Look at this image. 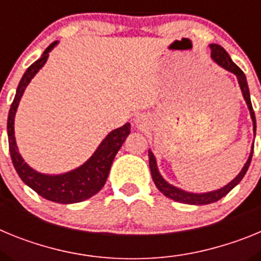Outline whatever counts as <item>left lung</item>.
<instances>
[{
    "label": "left lung",
    "instance_id": "8db88e82",
    "mask_svg": "<svg viewBox=\"0 0 261 261\" xmlns=\"http://www.w3.org/2000/svg\"><path fill=\"white\" fill-rule=\"evenodd\" d=\"M211 49H212V57H213L214 61L218 64V65L222 66L223 69L226 70L231 71L234 73L237 77H238V82H239V86H241L242 93H243L244 99H246V102H247L248 108H250V112H251V117H252V121H253V130L256 132V119H255V112H253V108L252 105H251V98H250V90H248V85H247V80H246V75L242 71V69L239 66H237L232 62V60L230 59V56L227 55L225 49H223L221 45L218 44H211ZM252 154H253V146H252V150H251L250 154V158L248 161L246 162L244 167L242 168V171L239 172V175L235 177L234 180L230 181L229 184L223 188L218 191H213V192H208V193H201V195H196V193H190V192H186L183 190H179L176 187L171 186V184H168L167 181H165L161 175L158 172V168H156V163H155V158H154L153 153L149 150V166H150V171H151V177H153V181L154 184L156 186L161 192L168 197V199L175 200L177 202H183V204H192V205H206V204H212V202H216L218 201L220 199H222L223 196H226L230 191L234 188L239 181L243 179V176L246 175L247 172L248 167H250V163H251V159H252Z\"/></svg>",
    "mask_w": 261,
    "mask_h": 261
}]
</instances>
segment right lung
<instances>
[{
    "label": "right lung",
    "instance_id": "1",
    "mask_svg": "<svg viewBox=\"0 0 261 261\" xmlns=\"http://www.w3.org/2000/svg\"><path fill=\"white\" fill-rule=\"evenodd\" d=\"M56 43L57 41H55L48 45L40 59L29 66L18 85L17 94L14 96L8 117L9 150H10L11 161L18 175L30 188H32L38 195L49 201L59 202V204H73V202L84 201L102 190V187L107 180L108 172H110L111 165L114 162L115 155L130 133V124L126 123L125 125L112 130L103 140L102 144L99 145L94 155L84 166H81L80 168L68 174L56 175V176L39 174L29 167L27 163H24L20 154L18 153L15 137H14V116H15V111L19 105L23 91L30 84L32 77L38 73L39 69L44 65L49 56L48 53L56 45Z\"/></svg>",
    "mask_w": 261,
    "mask_h": 261
}]
</instances>
